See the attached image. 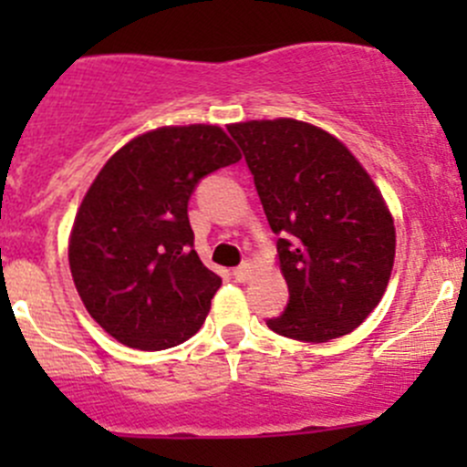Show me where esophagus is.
Returning a JSON list of instances; mask_svg holds the SVG:
<instances>
[{
	"label": "esophagus",
	"instance_id": "obj_1",
	"mask_svg": "<svg viewBox=\"0 0 467 467\" xmlns=\"http://www.w3.org/2000/svg\"><path fill=\"white\" fill-rule=\"evenodd\" d=\"M253 273H255V266H253V262H244L242 266L234 268V277H237L239 282H248L253 277Z\"/></svg>",
	"mask_w": 467,
	"mask_h": 467
}]
</instances>
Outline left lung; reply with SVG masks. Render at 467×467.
Instances as JSON below:
<instances>
[{"label":"left lung","mask_w":467,"mask_h":467,"mask_svg":"<svg viewBox=\"0 0 467 467\" xmlns=\"http://www.w3.org/2000/svg\"><path fill=\"white\" fill-rule=\"evenodd\" d=\"M228 133L246 155L289 286L266 321L296 341L325 343L359 327L379 305L395 260L393 214L341 140L307 121L253 119Z\"/></svg>","instance_id":"obj_1"}]
</instances>
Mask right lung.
<instances>
[{
  "label": "right lung",
  "instance_id": "right-lung-1",
  "mask_svg": "<svg viewBox=\"0 0 467 467\" xmlns=\"http://www.w3.org/2000/svg\"><path fill=\"white\" fill-rule=\"evenodd\" d=\"M242 160L223 129L160 126L110 155L78 205L69 271L112 338L167 350L205 323L221 277L196 255L187 203L207 173Z\"/></svg>",
  "mask_w": 467,
  "mask_h": 467
}]
</instances>
